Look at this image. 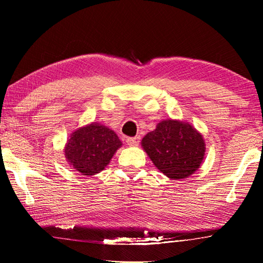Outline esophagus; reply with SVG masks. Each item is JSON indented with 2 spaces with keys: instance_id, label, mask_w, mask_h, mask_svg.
<instances>
[{
  "instance_id": "1",
  "label": "esophagus",
  "mask_w": 263,
  "mask_h": 263,
  "mask_svg": "<svg viewBox=\"0 0 263 263\" xmlns=\"http://www.w3.org/2000/svg\"><path fill=\"white\" fill-rule=\"evenodd\" d=\"M126 143L128 144V146H131V147L138 146V144H139V137H137V138H127L126 139Z\"/></svg>"
}]
</instances>
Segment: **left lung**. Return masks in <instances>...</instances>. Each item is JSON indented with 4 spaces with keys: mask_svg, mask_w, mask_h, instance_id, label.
<instances>
[{
    "mask_svg": "<svg viewBox=\"0 0 263 263\" xmlns=\"http://www.w3.org/2000/svg\"><path fill=\"white\" fill-rule=\"evenodd\" d=\"M141 143L155 166L174 180L192 175L205 152L202 136L187 123L174 120L161 121Z\"/></svg>",
    "mask_w": 263,
    "mask_h": 263,
    "instance_id": "1",
    "label": "left lung"
}]
</instances>
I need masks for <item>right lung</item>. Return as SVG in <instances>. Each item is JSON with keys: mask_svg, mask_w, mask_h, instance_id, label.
Listing matches in <instances>:
<instances>
[{"mask_svg": "<svg viewBox=\"0 0 263 263\" xmlns=\"http://www.w3.org/2000/svg\"><path fill=\"white\" fill-rule=\"evenodd\" d=\"M121 146L122 142L114 131L91 123L72 133L64 153L76 171L82 175H95L108 165Z\"/></svg>", "mask_w": 263, "mask_h": 263, "instance_id": "obj_1", "label": "right lung"}]
</instances>
